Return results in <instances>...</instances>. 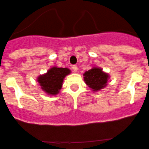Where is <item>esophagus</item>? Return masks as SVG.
<instances>
[{"label": "esophagus", "mask_w": 149, "mask_h": 149, "mask_svg": "<svg viewBox=\"0 0 149 149\" xmlns=\"http://www.w3.org/2000/svg\"><path fill=\"white\" fill-rule=\"evenodd\" d=\"M72 70H73V72H77V70H78V68H77V65H73V66H72Z\"/></svg>", "instance_id": "34e87169"}]
</instances>
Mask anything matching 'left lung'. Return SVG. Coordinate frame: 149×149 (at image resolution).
<instances>
[{"label": "left lung", "mask_w": 149, "mask_h": 149, "mask_svg": "<svg viewBox=\"0 0 149 149\" xmlns=\"http://www.w3.org/2000/svg\"><path fill=\"white\" fill-rule=\"evenodd\" d=\"M109 75L102 71V69L98 67H93L84 73V79L85 84L93 91H98L106 87Z\"/></svg>", "instance_id": "1"}]
</instances>
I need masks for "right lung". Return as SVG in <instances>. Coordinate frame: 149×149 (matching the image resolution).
Returning <instances> with one entry per match:
<instances>
[{"label":"right lung","mask_w":149,"mask_h":149,"mask_svg":"<svg viewBox=\"0 0 149 149\" xmlns=\"http://www.w3.org/2000/svg\"><path fill=\"white\" fill-rule=\"evenodd\" d=\"M71 71L68 68L52 67L46 73L37 77V82L47 95H56L62 88L64 78Z\"/></svg>","instance_id":"obj_1"}]
</instances>
